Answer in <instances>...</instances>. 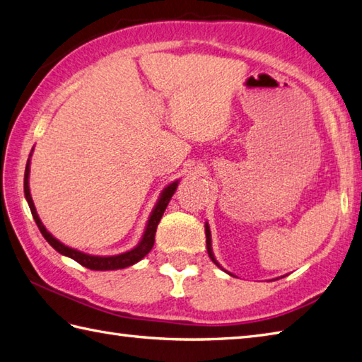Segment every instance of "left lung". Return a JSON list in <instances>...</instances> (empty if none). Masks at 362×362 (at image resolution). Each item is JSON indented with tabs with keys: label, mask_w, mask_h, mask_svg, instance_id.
Masks as SVG:
<instances>
[{
	"label": "left lung",
	"mask_w": 362,
	"mask_h": 362,
	"mask_svg": "<svg viewBox=\"0 0 362 362\" xmlns=\"http://www.w3.org/2000/svg\"><path fill=\"white\" fill-rule=\"evenodd\" d=\"M204 233H206V247H208V255H209V257L212 259V262L217 265V267H220L222 270H225L222 265H220L218 262H217V259H216V256H214V253H212V242H211V230H209V225H208V222L204 223ZM226 272V270H225ZM226 274H230V272H226ZM231 275V274H230Z\"/></svg>",
	"instance_id": "1"
}]
</instances>
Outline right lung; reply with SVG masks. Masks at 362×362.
<instances>
[{"label": "right lung", "instance_id": "1", "mask_svg": "<svg viewBox=\"0 0 362 362\" xmlns=\"http://www.w3.org/2000/svg\"><path fill=\"white\" fill-rule=\"evenodd\" d=\"M29 167H31V154H29V159L26 162V170H25V197H26L29 209H31L33 217L35 220L37 226H39L42 235L47 239V242L56 250L57 253L71 257V259H75L76 262H79L81 265H84V267L90 269V270H119V269L129 267V265L139 262L140 259H144V257L150 253V250L154 245V234H156L158 225L160 222L162 216H164L167 204H168V202H170V198L173 197L175 190H176V187H178V182H180L178 180H176L172 184H168V186L160 192L159 200L150 214L148 222H146L142 239H140V242L134 248L129 250V252L114 255V256H97V255H87L84 252H79V250L67 247L61 240H57L54 235L47 230L45 225L42 223L39 214H37V211H35L31 192H29V170H31Z\"/></svg>", "mask_w": 362, "mask_h": 362}]
</instances>
